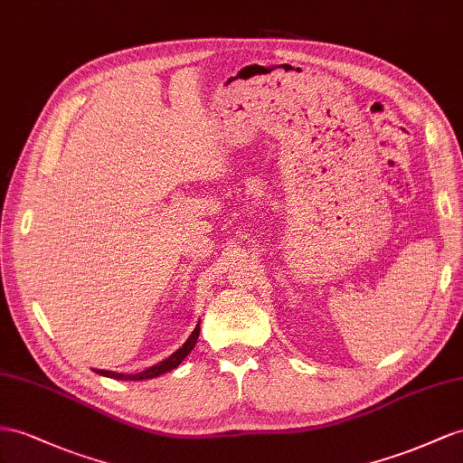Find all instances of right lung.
Returning a JSON list of instances; mask_svg holds the SVG:
<instances>
[{
    "mask_svg": "<svg viewBox=\"0 0 463 463\" xmlns=\"http://www.w3.org/2000/svg\"><path fill=\"white\" fill-rule=\"evenodd\" d=\"M197 338H199V323L194 328V333L189 335V338L184 342L182 348H177L172 355H168V358H165V360L158 362L156 365H150L148 370H145V372H138V373H117V372H109V370H93V372L99 373V375H105V377H111V379H121V382H142V379L158 377V375H162L165 372L175 370V367L184 362L185 355L195 348Z\"/></svg>",
    "mask_w": 463,
    "mask_h": 463,
    "instance_id": "add662e5",
    "label": "right lung"
}]
</instances>
